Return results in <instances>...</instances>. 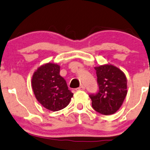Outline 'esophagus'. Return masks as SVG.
<instances>
[{
	"label": "esophagus",
	"mask_w": 150,
	"mask_h": 150,
	"mask_svg": "<svg viewBox=\"0 0 150 150\" xmlns=\"http://www.w3.org/2000/svg\"><path fill=\"white\" fill-rule=\"evenodd\" d=\"M85 89H86V88H85V86L82 85V86H80L79 88H76V91H84Z\"/></svg>",
	"instance_id": "esophagus-1"
}]
</instances>
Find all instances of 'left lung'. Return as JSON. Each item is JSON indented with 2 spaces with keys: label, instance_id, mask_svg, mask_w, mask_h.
Here are the masks:
<instances>
[{
  "label": "left lung",
  "instance_id": "8db88e82",
  "mask_svg": "<svg viewBox=\"0 0 150 150\" xmlns=\"http://www.w3.org/2000/svg\"><path fill=\"white\" fill-rule=\"evenodd\" d=\"M95 70L99 90L97 93L89 95L93 108L101 114H113L119 109L127 94V78L111 64L100 65Z\"/></svg>",
  "mask_w": 150,
  "mask_h": 150
}]
</instances>
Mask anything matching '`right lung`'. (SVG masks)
I'll use <instances>...</instances> for the list:
<instances>
[{
  "instance_id": "1",
  "label": "right lung",
  "mask_w": 150,
  "mask_h": 150,
  "mask_svg": "<svg viewBox=\"0 0 150 150\" xmlns=\"http://www.w3.org/2000/svg\"><path fill=\"white\" fill-rule=\"evenodd\" d=\"M59 70L58 64L47 63L34 72L31 80L36 98L45 108L52 111L65 108L73 96L65 80L59 75Z\"/></svg>"
}]
</instances>
